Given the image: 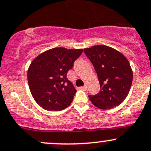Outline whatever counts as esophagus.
Wrapping results in <instances>:
<instances>
[{
    "label": "esophagus",
    "instance_id": "esophagus-1",
    "mask_svg": "<svg viewBox=\"0 0 151 151\" xmlns=\"http://www.w3.org/2000/svg\"><path fill=\"white\" fill-rule=\"evenodd\" d=\"M80 88L81 89V90H87V87L85 86H85H83V87H81V88Z\"/></svg>",
    "mask_w": 151,
    "mask_h": 151
}]
</instances>
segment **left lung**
<instances>
[{"label":"left lung","mask_w":151,"mask_h":151,"mask_svg":"<svg viewBox=\"0 0 151 151\" xmlns=\"http://www.w3.org/2000/svg\"><path fill=\"white\" fill-rule=\"evenodd\" d=\"M96 69L101 90L89 95L92 104L101 109L119 106L129 93L132 82V70L127 58L116 49L104 45L84 49Z\"/></svg>","instance_id":"8db88e82"}]
</instances>
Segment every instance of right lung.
<instances>
[{"instance_id": "right-lung-1", "label": "right lung", "mask_w": 151, "mask_h": 151, "mask_svg": "<svg viewBox=\"0 0 151 151\" xmlns=\"http://www.w3.org/2000/svg\"><path fill=\"white\" fill-rule=\"evenodd\" d=\"M82 51L83 49L54 47L37 55L30 63L29 90L42 109L58 111L71 104L77 90L66 75Z\"/></svg>"}]
</instances>
